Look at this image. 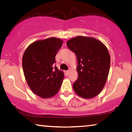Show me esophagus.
Returning a JSON list of instances; mask_svg holds the SVG:
<instances>
[{"instance_id": "obj_1", "label": "esophagus", "mask_w": 132, "mask_h": 132, "mask_svg": "<svg viewBox=\"0 0 132 132\" xmlns=\"http://www.w3.org/2000/svg\"><path fill=\"white\" fill-rule=\"evenodd\" d=\"M65 74L66 75H68L69 74V70H68V71H65Z\"/></svg>"}]
</instances>
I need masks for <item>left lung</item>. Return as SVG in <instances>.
I'll return each instance as SVG.
<instances>
[{
	"label": "left lung",
	"mask_w": 132,
	"mask_h": 132,
	"mask_svg": "<svg viewBox=\"0 0 132 132\" xmlns=\"http://www.w3.org/2000/svg\"><path fill=\"white\" fill-rule=\"evenodd\" d=\"M67 46L76 55L78 78L73 84L80 97L90 99L99 94L106 84L110 69V55L101 41L93 37L77 36Z\"/></svg>",
	"instance_id": "obj_1"
}]
</instances>
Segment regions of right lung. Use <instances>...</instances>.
<instances>
[{"mask_svg": "<svg viewBox=\"0 0 132 132\" xmlns=\"http://www.w3.org/2000/svg\"><path fill=\"white\" fill-rule=\"evenodd\" d=\"M62 44L61 39L51 37L32 42L24 52L22 65L26 81L31 91L42 98L55 95L62 84L63 71L54 67Z\"/></svg>", "mask_w": 132, "mask_h": 132, "instance_id": "add662e5", "label": "right lung"}]
</instances>
